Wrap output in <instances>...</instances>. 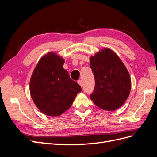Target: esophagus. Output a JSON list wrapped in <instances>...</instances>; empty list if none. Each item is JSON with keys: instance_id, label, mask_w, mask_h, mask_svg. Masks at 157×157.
I'll return each instance as SVG.
<instances>
[{"instance_id": "esophagus-1", "label": "esophagus", "mask_w": 157, "mask_h": 157, "mask_svg": "<svg viewBox=\"0 0 157 157\" xmlns=\"http://www.w3.org/2000/svg\"><path fill=\"white\" fill-rule=\"evenodd\" d=\"M78 83L80 85V86H82V80H78Z\"/></svg>"}]
</instances>
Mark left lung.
<instances>
[{
	"label": "left lung",
	"mask_w": 157,
	"mask_h": 157,
	"mask_svg": "<svg viewBox=\"0 0 157 157\" xmlns=\"http://www.w3.org/2000/svg\"><path fill=\"white\" fill-rule=\"evenodd\" d=\"M95 87L90 95L95 105L105 111L121 107L129 96L131 78L124 63L111 50L105 48L90 58Z\"/></svg>",
	"instance_id": "8db88e82"
}]
</instances>
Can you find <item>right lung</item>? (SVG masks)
I'll return each instance as SVG.
<instances>
[{
  "mask_svg": "<svg viewBox=\"0 0 157 157\" xmlns=\"http://www.w3.org/2000/svg\"><path fill=\"white\" fill-rule=\"evenodd\" d=\"M63 63L62 58L50 52L40 59L31 76V98L38 109L48 116H59L67 111L82 91L63 69Z\"/></svg>",
  "mask_w": 157,
  "mask_h": 157,
  "instance_id": "add662e5",
  "label": "right lung"
}]
</instances>
